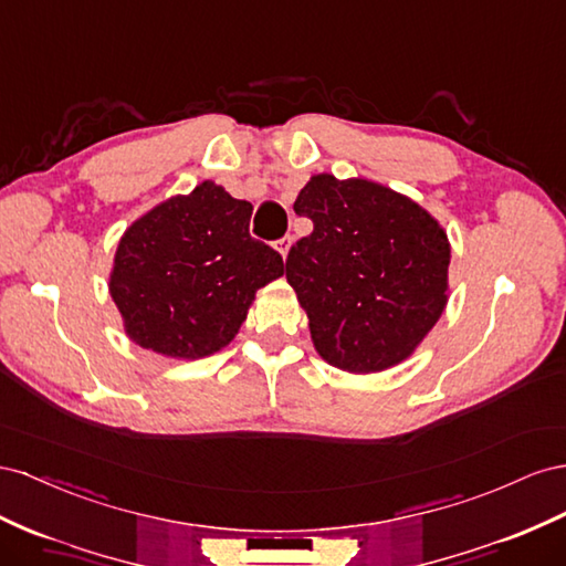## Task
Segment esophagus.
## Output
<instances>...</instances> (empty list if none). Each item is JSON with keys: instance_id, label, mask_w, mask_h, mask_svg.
<instances>
[{"instance_id": "esophagus-1", "label": "esophagus", "mask_w": 566, "mask_h": 566, "mask_svg": "<svg viewBox=\"0 0 566 566\" xmlns=\"http://www.w3.org/2000/svg\"><path fill=\"white\" fill-rule=\"evenodd\" d=\"M289 247H292V237H282V239L277 241V251L282 253V258H286Z\"/></svg>"}]
</instances>
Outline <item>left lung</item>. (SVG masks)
<instances>
[{
    "label": "left lung",
    "instance_id": "8db88e82",
    "mask_svg": "<svg viewBox=\"0 0 566 566\" xmlns=\"http://www.w3.org/2000/svg\"><path fill=\"white\" fill-rule=\"evenodd\" d=\"M296 216L313 232L286 258L315 350L353 375L389 369L422 344L448 303L450 244L439 220L402 193L313 175Z\"/></svg>",
    "mask_w": 566,
    "mask_h": 566
}]
</instances>
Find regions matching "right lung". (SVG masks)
<instances>
[{
    "mask_svg": "<svg viewBox=\"0 0 566 566\" xmlns=\"http://www.w3.org/2000/svg\"><path fill=\"white\" fill-rule=\"evenodd\" d=\"M251 213L206 180L125 230L108 292L137 346L199 360L232 342L258 289L284 274L282 255L249 234Z\"/></svg>",
    "mask_w": 566,
    "mask_h": 566,
    "instance_id": "right-lung-1",
    "label": "right lung"
}]
</instances>
